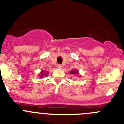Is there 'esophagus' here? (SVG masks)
Returning a JSON list of instances; mask_svg holds the SVG:
<instances>
[{"label": "esophagus", "instance_id": "1", "mask_svg": "<svg viewBox=\"0 0 124 124\" xmlns=\"http://www.w3.org/2000/svg\"><path fill=\"white\" fill-rule=\"evenodd\" d=\"M57 67L58 68H60V69H61L62 68H63V65H62V64H58V65H57Z\"/></svg>", "mask_w": 124, "mask_h": 124}]
</instances>
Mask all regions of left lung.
<instances>
[{"label":"left lung","mask_w":124,"mask_h":124,"mask_svg":"<svg viewBox=\"0 0 124 124\" xmlns=\"http://www.w3.org/2000/svg\"><path fill=\"white\" fill-rule=\"evenodd\" d=\"M70 73H71V74H78V71L77 70H73V71H71L70 72Z\"/></svg>","instance_id":"1"}]
</instances>
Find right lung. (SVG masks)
Segmentation results:
<instances>
[{
  "instance_id": "right-lung-1",
  "label": "right lung",
  "mask_w": 124,
  "mask_h": 124,
  "mask_svg": "<svg viewBox=\"0 0 124 124\" xmlns=\"http://www.w3.org/2000/svg\"><path fill=\"white\" fill-rule=\"evenodd\" d=\"M48 74V72H46V73H45V71H41V73H40V77H43L44 76H46L47 75V74Z\"/></svg>"
}]
</instances>
